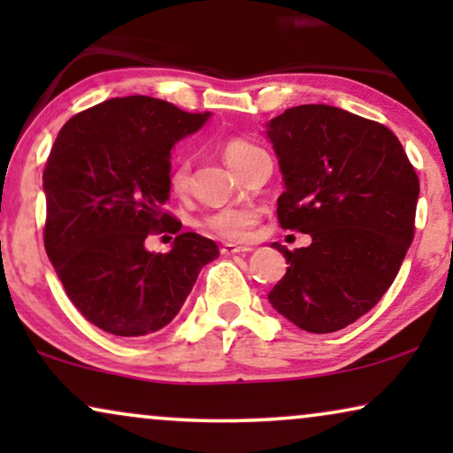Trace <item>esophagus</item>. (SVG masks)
I'll return each instance as SVG.
<instances>
[{
	"label": "esophagus",
	"mask_w": 453,
	"mask_h": 453,
	"mask_svg": "<svg viewBox=\"0 0 453 453\" xmlns=\"http://www.w3.org/2000/svg\"><path fill=\"white\" fill-rule=\"evenodd\" d=\"M222 256H234V253H250L251 247L247 245H233V243H226L222 245Z\"/></svg>",
	"instance_id": "obj_1"
}]
</instances>
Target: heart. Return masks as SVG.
<instances>
[{
    "mask_svg": "<svg viewBox=\"0 0 453 453\" xmlns=\"http://www.w3.org/2000/svg\"><path fill=\"white\" fill-rule=\"evenodd\" d=\"M253 150H257V146H253L251 142L233 138L228 140L225 146H222V154H225L226 165L231 166L233 171H237L241 163L250 157ZM189 183V163L185 158H177L175 163L171 165L169 171V188L173 194H183L188 189ZM257 212L253 208H225L219 210V212L210 214L203 225H206L210 231L225 239L241 241L250 234L251 226L256 225Z\"/></svg>",
    "mask_w": 453,
    "mask_h": 453,
    "instance_id": "obj_1",
    "label": "heart"
}]
</instances>
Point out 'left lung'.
Returning a JSON list of instances; mask_svg holds the SVG:
<instances>
[{"instance_id":"left-lung-1","label":"left lung","mask_w":453,"mask_h":453,"mask_svg":"<svg viewBox=\"0 0 453 453\" xmlns=\"http://www.w3.org/2000/svg\"><path fill=\"white\" fill-rule=\"evenodd\" d=\"M284 191L282 228L311 234L288 251L268 301L296 327L330 334L350 326L392 287L414 237L418 177L381 123L330 104H301L265 123Z\"/></svg>"}]
</instances>
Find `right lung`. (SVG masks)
Wrapping results in <instances>:
<instances>
[{
	"label": "right lung",
	"mask_w": 453,
	"mask_h": 453,
	"mask_svg": "<svg viewBox=\"0 0 453 453\" xmlns=\"http://www.w3.org/2000/svg\"><path fill=\"white\" fill-rule=\"evenodd\" d=\"M210 113H185L152 96L109 98L61 127L42 173L45 250L67 296L90 324L123 338L163 330L181 311L212 239L181 233L169 253L148 233H179L169 202L171 150Z\"/></svg>",
	"instance_id": "add662e5"
}]
</instances>
